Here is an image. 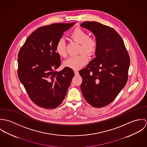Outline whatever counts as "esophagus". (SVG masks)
<instances>
[{"mask_svg": "<svg viewBox=\"0 0 147 147\" xmlns=\"http://www.w3.org/2000/svg\"><path fill=\"white\" fill-rule=\"evenodd\" d=\"M74 73H75V75H78L79 74V72L78 71H76V70H75L74 71Z\"/></svg>", "mask_w": 147, "mask_h": 147, "instance_id": "esophagus-1", "label": "esophagus"}]
</instances>
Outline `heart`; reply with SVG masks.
<instances>
[{
	"mask_svg": "<svg viewBox=\"0 0 147 147\" xmlns=\"http://www.w3.org/2000/svg\"><path fill=\"white\" fill-rule=\"evenodd\" d=\"M69 37L73 41L80 43V52L84 51L89 55H92L96 53L97 49L96 39L93 36H88L86 32L84 30L76 28L71 32ZM55 49L56 53L60 57H66L67 53L65 43L63 39H60L57 42ZM85 53H82L78 55L70 57L64 62V65L73 69L81 68L89 60L88 55Z\"/></svg>",
	"mask_w": 147,
	"mask_h": 147,
	"instance_id": "heart-1",
	"label": "heart"
}]
</instances>
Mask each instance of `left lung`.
<instances>
[{
	"instance_id": "obj_1",
	"label": "left lung",
	"mask_w": 147,
	"mask_h": 147,
	"mask_svg": "<svg viewBox=\"0 0 147 147\" xmlns=\"http://www.w3.org/2000/svg\"><path fill=\"white\" fill-rule=\"evenodd\" d=\"M81 26L93 32L97 41L96 57L79 71L82 92L88 104L102 107L126 85L129 56L122 37L112 28L96 21H85Z\"/></svg>"
}]
</instances>
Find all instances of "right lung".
Listing matches in <instances>:
<instances>
[{
	"label": "right lung",
	"mask_w": 147,
	"mask_h": 147,
	"mask_svg": "<svg viewBox=\"0 0 147 147\" xmlns=\"http://www.w3.org/2000/svg\"><path fill=\"white\" fill-rule=\"evenodd\" d=\"M75 22L55 23L37 28L26 40L18 54V74L30 100L45 109L63 102L74 76L68 67L58 72L60 56L55 46L63 32Z\"/></svg>",
	"instance_id": "right-lung-1"
}]
</instances>
